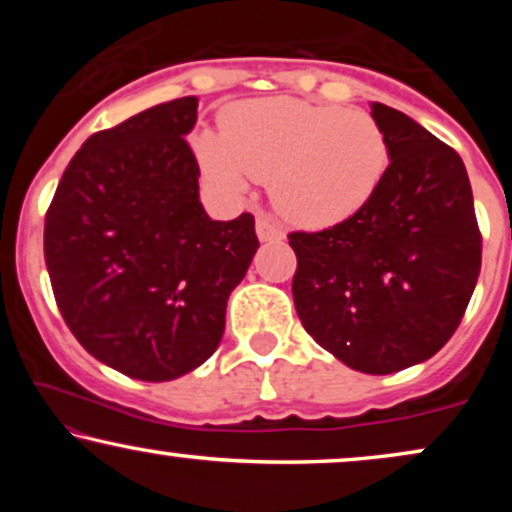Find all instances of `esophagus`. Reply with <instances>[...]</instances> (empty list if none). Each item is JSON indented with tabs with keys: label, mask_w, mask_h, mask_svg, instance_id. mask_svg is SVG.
Returning a JSON list of instances; mask_svg holds the SVG:
<instances>
[{
	"label": "esophagus",
	"mask_w": 512,
	"mask_h": 512,
	"mask_svg": "<svg viewBox=\"0 0 512 512\" xmlns=\"http://www.w3.org/2000/svg\"><path fill=\"white\" fill-rule=\"evenodd\" d=\"M257 238H260L262 243H276V240H284V231H281L269 216H260V219H257Z\"/></svg>",
	"instance_id": "1"
}]
</instances>
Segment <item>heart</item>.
Segmentation results:
<instances>
[{"label": "heart", "mask_w": 512, "mask_h": 512, "mask_svg": "<svg viewBox=\"0 0 512 512\" xmlns=\"http://www.w3.org/2000/svg\"><path fill=\"white\" fill-rule=\"evenodd\" d=\"M197 156L221 192L243 197L250 178L269 182L274 207L303 228L337 226L378 195L390 142L366 110L276 96L245 101L202 132Z\"/></svg>", "instance_id": "heart-1"}]
</instances>
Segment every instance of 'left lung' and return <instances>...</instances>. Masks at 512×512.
<instances>
[{"label": "left lung", "instance_id": "1", "mask_svg": "<svg viewBox=\"0 0 512 512\" xmlns=\"http://www.w3.org/2000/svg\"><path fill=\"white\" fill-rule=\"evenodd\" d=\"M390 142L378 195L320 233H291L293 303L305 332L344 366L387 375L438 354L481 269L462 158L426 127L370 103Z\"/></svg>", "mask_w": 512, "mask_h": 512}]
</instances>
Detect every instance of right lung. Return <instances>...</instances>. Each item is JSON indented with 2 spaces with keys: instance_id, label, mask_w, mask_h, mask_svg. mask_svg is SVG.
<instances>
[{
  "instance_id": "1",
  "label": "right lung",
  "mask_w": 512,
  "mask_h": 512,
  "mask_svg": "<svg viewBox=\"0 0 512 512\" xmlns=\"http://www.w3.org/2000/svg\"><path fill=\"white\" fill-rule=\"evenodd\" d=\"M197 98L168 101L91 134L45 216L57 308L105 366L166 383L221 344L226 303L257 243L255 219L214 221L185 137Z\"/></svg>"
}]
</instances>
